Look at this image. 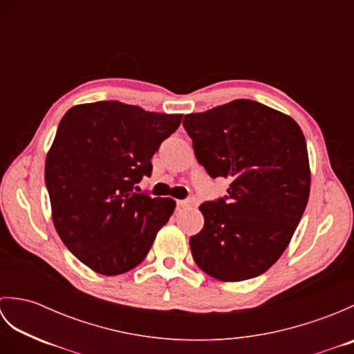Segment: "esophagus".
I'll return each instance as SVG.
<instances>
[{
	"label": "esophagus",
	"mask_w": 354,
	"mask_h": 354,
	"mask_svg": "<svg viewBox=\"0 0 354 354\" xmlns=\"http://www.w3.org/2000/svg\"><path fill=\"white\" fill-rule=\"evenodd\" d=\"M176 205L179 208H184V207H190L192 202L190 201H176Z\"/></svg>",
	"instance_id": "esophagus-1"
}]
</instances>
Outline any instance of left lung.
Instances as JSON below:
<instances>
[{"instance_id":"left-lung-1","label":"left lung","mask_w":354,"mask_h":354,"mask_svg":"<svg viewBox=\"0 0 354 354\" xmlns=\"http://www.w3.org/2000/svg\"><path fill=\"white\" fill-rule=\"evenodd\" d=\"M196 160L212 178L230 179L227 199L199 207L204 228L190 237L196 265L216 280L259 277L281 257L306 209L310 165L292 117L239 99L183 122Z\"/></svg>"}]
</instances>
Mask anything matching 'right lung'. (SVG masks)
I'll use <instances>...</instances> for the list:
<instances>
[{"label": "right lung", "instance_id": "right-lung-1", "mask_svg": "<svg viewBox=\"0 0 354 354\" xmlns=\"http://www.w3.org/2000/svg\"><path fill=\"white\" fill-rule=\"evenodd\" d=\"M183 114L108 100L76 104L59 123L45 160V184L59 237L94 272L138 266L176 202L132 192Z\"/></svg>", "mask_w": 354, "mask_h": 354}]
</instances>
